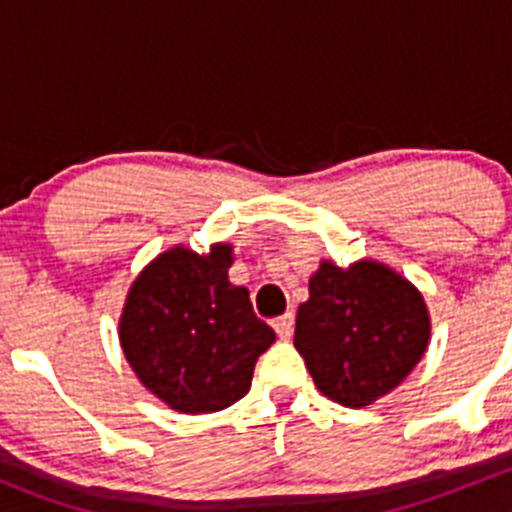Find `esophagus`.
Masks as SVG:
<instances>
[{
	"label": "esophagus",
	"mask_w": 512,
	"mask_h": 512,
	"mask_svg": "<svg viewBox=\"0 0 512 512\" xmlns=\"http://www.w3.org/2000/svg\"><path fill=\"white\" fill-rule=\"evenodd\" d=\"M293 325H295V315L293 313H286V315H281V318H278L276 323H273V328H276L278 337L288 340V337L293 335Z\"/></svg>",
	"instance_id": "esophagus-1"
}]
</instances>
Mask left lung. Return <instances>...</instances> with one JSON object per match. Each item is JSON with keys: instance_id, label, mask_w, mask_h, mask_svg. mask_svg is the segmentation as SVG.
Wrapping results in <instances>:
<instances>
[{"instance_id": "left-lung-1", "label": "left lung", "mask_w": 512, "mask_h": 512, "mask_svg": "<svg viewBox=\"0 0 512 512\" xmlns=\"http://www.w3.org/2000/svg\"><path fill=\"white\" fill-rule=\"evenodd\" d=\"M295 350L315 387L342 407H367L397 387L429 342L421 293L392 268L320 263L295 318Z\"/></svg>"}]
</instances>
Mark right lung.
<instances>
[{
    "label": "right lung",
    "instance_id": "obj_1",
    "mask_svg": "<svg viewBox=\"0 0 512 512\" xmlns=\"http://www.w3.org/2000/svg\"><path fill=\"white\" fill-rule=\"evenodd\" d=\"M231 246L209 256L172 249L130 288L120 345L140 382L184 414H209L239 402L258 355L276 333L256 318L249 291L231 286Z\"/></svg>",
    "mask_w": 512,
    "mask_h": 512
}]
</instances>
